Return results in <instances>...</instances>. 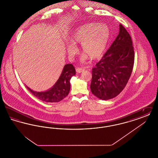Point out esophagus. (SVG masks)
Instances as JSON below:
<instances>
[{
  "instance_id": "34e87169",
  "label": "esophagus",
  "mask_w": 158,
  "mask_h": 158,
  "mask_svg": "<svg viewBox=\"0 0 158 158\" xmlns=\"http://www.w3.org/2000/svg\"><path fill=\"white\" fill-rule=\"evenodd\" d=\"M84 70H85L84 68H78V67L76 68V71L77 73H81V72H83Z\"/></svg>"
}]
</instances>
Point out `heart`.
<instances>
[{"instance_id":"heart-1","label":"heart","mask_w":158,"mask_h":158,"mask_svg":"<svg viewBox=\"0 0 158 158\" xmlns=\"http://www.w3.org/2000/svg\"><path fill=\"white\" fill-rule=\"evenodd\" d=\"M110 38V30L105 23H88L77 28L70 36L72 43L67 47L69 56L77 52L75 44H81V51L85 55L82 60L89 57L91 60L101 58L105 53Z\"/></svg>"}]
</instances>
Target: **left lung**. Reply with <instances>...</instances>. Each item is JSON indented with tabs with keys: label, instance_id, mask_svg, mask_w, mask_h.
I'll list each match as a JSON object with an SVG mask.
<instances>
[{
	"label": "left lung",
	"instance_id": "1",
	"mask_svg": "<svg viewBox=\"0 0 158 158\" xmlns=\"http://www.w3.org/2000/svg\"><path fill=\"white\" fill-rule=\"evenodd\" d=\"M134 61L131 38L123 25L120 24L118 35L92 70V93L102 100L117 97L127 83Z\"/></svg>",
	"mask_w": 158,
	"mask_h": 158
}]
</instances>
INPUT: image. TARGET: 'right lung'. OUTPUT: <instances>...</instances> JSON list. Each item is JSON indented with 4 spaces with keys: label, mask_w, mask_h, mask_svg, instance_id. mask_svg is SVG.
Wrapping results in <instances>:
<instances>
[{
    "label": "right lung",
    "mask_w": 158,
    "mask_h": 158,
    "mask_svg": "<svg viewBox=\"0 0 158 158\" xmlns=\"http://www.w3.org/2000/svg\"><path fill=\"white\" fill-rule=\"evenodd\" d=\"M76 74L75 69L72 64H66L59 79L53 87L45 92H36L27 89L39 99L47 102H57L66 97L70 89V80Z\"/></svg>",
    "instance_id": "obj_1"
}]
</instances>
